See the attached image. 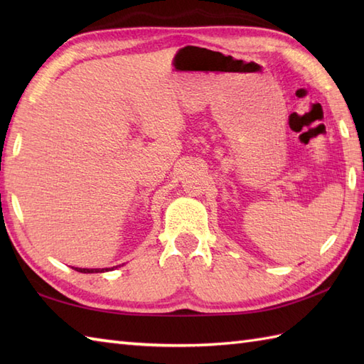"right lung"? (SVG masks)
Segmentation results:
<instances>
[{
	"mask_svg": "<svg viewBox=\"0 0 364 364\" xmlns=\"http://www.w3.org/2000/svg\"><path fill=\"white\" fill-rule=\"evenodd\" d=\"M111 269L109 267H106V269H80V267H76L75 270H78V272H82V274H98V272H107V270H111Z\"/></svg>",
	"mask_w": 364,
	"mask_h": 364,
	"instance_id": "add662e5",
	"label": "right lung"
}]
</instances>
